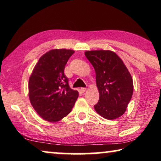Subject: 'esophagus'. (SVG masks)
<instances>
[{"label":"esophagus","instance_id":"34e87169","mask_svg":"<svg viewBox=\"0 0 161 161\" xmlns=\"http://www.w3.org/2000/svg\"><path fill=\"white\" fill-rule=\"evenodd\" d=\"M86 90V88H85V87H81V92H84Z\"/></svg>","mask_w":161,"mask_h":161}]
</instances>
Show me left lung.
<instances>
[{"mask_svg": "<svg viewBox=\"0 0 161 161\" xmlns=\"http://www.w3.org/2000/svg\"><path fill=\"white\" fill-rule=\"evenodd\" d=\"M85 56L94 67L99 99L94 108L103 118L112 120L125 113L131 99V75L123 61L109 50L86 51Z\"/></svg>", "mask_w": 161, "mask_h": 161, "instance_id": "1", "label": "left lung"}]
</instances>
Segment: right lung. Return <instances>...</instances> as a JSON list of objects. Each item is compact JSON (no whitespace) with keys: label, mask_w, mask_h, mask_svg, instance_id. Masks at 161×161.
I'll list each match as a JSON object with an SVG mask.
<instances>
[{"label":"right lung","mask_w":161,"mask_h":161,"mask_svg":"<svg viewBox=\"0 0 161 161\" xmlns=\"http://www.w3.org/2000/svg\"><path fill=\"white\" fill-rule=\"evenodd\" d=\"M75 51L55 49L39 59L29 80V98L36 112L50 122L61 120L70 113L79 96L69 86L64 71Z\"/></svg>","instance_id":"add662e5"}]
</instances>
